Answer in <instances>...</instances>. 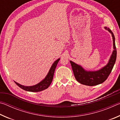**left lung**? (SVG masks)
I'll use <instances>...</instances> for the list:
<instances>
[{
    "instance_id": "8db88e82",
    "label": "left lung",
    "mask_w": 120,
    "mask_h": 120,
    "mask_svg": "<svg viewBox=\"0 0 120 120\" xmlns=\"http://www.w3.org/2000/svg\"><path fill=\"white\" fill-rule=\"evenodd\" d=\"M104 28L112 34L114 49L110 59L106 66L96 71H87L84 69L80 65L70 61L75 78L77 82L80 84L90 86L101 84L106 80L115 64L116 59V49L114 35L109 28L107 27H104Z\"/></svg>"
}]
</instances>
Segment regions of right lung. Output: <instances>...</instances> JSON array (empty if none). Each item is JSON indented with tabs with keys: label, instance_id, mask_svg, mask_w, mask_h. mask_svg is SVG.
Listing matches in <instances>:
<instances>
[{
	"label": "right lung",
	"instance_id": "add662e5",
	"mask_svg": "<svg viewBox=\"0 0 120 120\" xmlns=\"http://www.w3.org/2000/svg\"><path fill=\"white\" fill-rule=\"evenodd\" d=\"M60 59L59 58L57 60H56L55 61L53 62V64L51 67V68L49 70V71L48 72L47 75H46L45 78H44L41 82H40L39 83H38V84H36L35 85L31 86H24L19 84V83L14 82L16 84L18 85L20 88L24 89L26 91H28V92H41L43 90H45L46 88H48L49 86H50V84H51L53 78V75L54 71H55L56 68L57 64L59 62V61L60 60Z\"/></svg>",
	"mask_w": 120,
	"mask_h": 120
}]
</instances>
